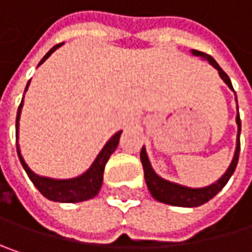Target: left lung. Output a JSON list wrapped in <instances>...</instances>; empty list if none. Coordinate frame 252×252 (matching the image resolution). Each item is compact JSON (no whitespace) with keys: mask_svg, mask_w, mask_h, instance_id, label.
<instances>
[{"mask_svg":"<svg viewBox=\"0 0 252 252\" xmlns=\"http://www.w3.org/2000/svg\"><path fill=\"white\" fill-rule=\"evenodd\" d=\"M192 54L206 58L219 71V74L223 78V81L233 90L232 83H230V78L227 77L226 73L219 67V64L209 54H204V52H200V51H192ZM236 124H238V138H236V150H235V156L232 159V163L227 168L225 175L222 176L218 182H215V184H212V185H209L206 188H188V187H182L179 184L169 182V181L160 178L159 175H156V172L150 166L149 158H147L146 150L143 147L141 152H140V159H141V163H143L144 179H146V184H147V188H149L150 194L158 201H160V203L171 204V206H178V207H197V206H201V204L207 203L209 200H212L226 185L229 178L235 172V168L238 165L239 149H241V143H239V134H241V118H239V112L236 115Z\"/></svg>","mask_w":252,"mask_h":252,"instance_id":"left-lung-1","label":"left lung"}]
</instances>
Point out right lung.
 <instances>
[{"label": "right lung", "instance_id": "add662e5", "mask_svg": "<svg viewBox=\"0 0 252 252\" xmlns=\"http://www.w3.org/2000/svg\"><path fill=\"white\" fill-rule=\"evenodd\" d=\"M61 43L55 45L39 63V65L57 49L60 48ZM29 86V83H27ZM26 86V90H27ZM22 106H23V100L19 106L17 111V118H16V131H17V137H19V120H20V112H22ZM120 137H121V131H118L115 135H112V138L105 144V147L102 149V152L97 155L96 160L93 162V165L90 166V169L87 172H84L83 175L73 178V179H52V178H45V176L36 175L34 172H32V169L26 165L25 159L19 150V144H17V155L19 159L25 168L26 174L32 179V182L34 184V187L48 198L52 201H60V203H77V201H84L89 198H93L100 187H102V181H103V171H105V165L109 159V156L115 152L118 143H120Z\"/></svg>", "mask_w": 252, "mask_h": 252}]
</instances>
